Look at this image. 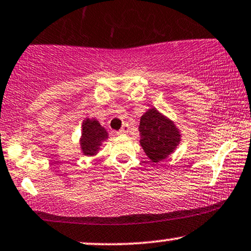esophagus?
<instances>
[{
	"instance_id": "obj_1",
	"label": "esophagus",
	"mask_w": 251,
	"mask_h": 251,
	"mask_svg": "<svg viewBox=\"0 0 251 251\" xmlns=\"http://www.w3.org/2000/svg\"><path fill=\"white\" fill-rule=\"evenodd\" d=\"M128 132H129V125H128V124H124L123 127L120 128V131L118 132V134H120V135H126Z\"/></svg>"
}]
</instances>
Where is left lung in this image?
Returning <instances> with one entry per match:
<instances>
[{
    "mask_svg": "<svg viewBox=\"0 0 251 251\" xmlns=\"http://www.w3.org/2000/svg\"><path fill=\"white\" fill-rule=\"evenodd\" d=\"M139 131L141 147L153 163L173 154L182 141V133L175 122L156 107H151L141 116Z\"/></svg>",
    "mask_w": 251,
    "mask_h": 251,
    "instance_id": "left-lung-1",
    "label": "left lung"
}]
</instances>
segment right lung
Here are the masks:
<instances>
[{
  "label": "right lung",
  "instance_id": "obj_1",
  "mask_svg": "<svg viewBox=\"0 0 251 251\" xmlns=\"http://www.w3.org/2000/svg\"><path fill=\"white\" fill-rule=\"evenodd\" d=\"M109 138V133L97 119L87 117L82 123L80 149L85 156H94L100 151V146Z\"/></svg>",
  "mask_w": 251,
  "mask_h": 251
}]
</instances>
